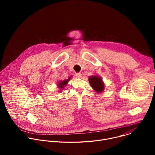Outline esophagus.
<instances>
[{
	"mask_svg": "<svg viewBox=\"0 0 155 155\" xmlns=\"http://www.w3.org/2000/svg\"><path fill=\"white\" fill-rule=\"evenodd\" d=\"M76 77L78 78H81V73H77L76 74Z\"/></svg>",
	"mask_w": 155,
	"mask_h": 155,
	"instance_id": "esophagus-1",
	"label": "esophagus"
}]
</instances>
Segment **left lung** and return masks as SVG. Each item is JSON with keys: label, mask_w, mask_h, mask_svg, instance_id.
<instances>
[{"label": "left lung", "mask_w": 155, "mask_h": 155, "mask_svg": "<svg viewBox=\"0 0 155 155\" xmlns=\"http://www.w3.org/2000/svg\"><path fill=\"white\" fill-rule=\"evenodd\" d=\"M90 84L93 89L97 93H101L104 91L105 84L102 78L98 75H92L88 78Z\"/></svg>", "instance_id": "1"}]
</instances>
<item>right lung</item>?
<instances>
[{
    "instance_id": "obj_1",
    "label": "right lung",
    "mask_w": 155,
    "mask_h": 155,
    "mask_svg": "<svg viewBox=\"0 0 155 155\" xmlns=\"http://www.w3.org/2000/svg\"><path fill=\"white\" fill-rule=\"evenodd\" d=\"M72 76H70L69 78H68V79H66V80H61V81H58V83H57V86H58V87L59 88V91H58V92L59 93H61V90H62L64 88L67 86V84H68V82L69 81V80L72 78Z\"/></svg>"
}]
</instances>
